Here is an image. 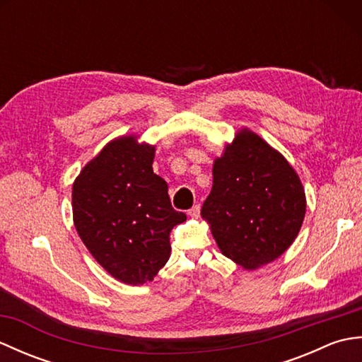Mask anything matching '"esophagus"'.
<instances>
[{"instance_id":"esophagus-1","label":"esophagus","mask_w":362,"mask_h":362,"mask_svg":"<svg viewBox=\"0 0 362 362\" xmlns=\"http://www.w3.org/2000/svg\"><path fill=\"white\" fill-rule=\"evenodd\" d=\"M188 214L191 218H194V219H197L199 218V214H201V205H194L193 209H191L189 211H188Z\"/></svg>"}]
</instances>
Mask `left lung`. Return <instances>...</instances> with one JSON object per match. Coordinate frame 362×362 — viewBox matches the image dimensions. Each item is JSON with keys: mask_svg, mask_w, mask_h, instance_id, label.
Masks as SVG:
<instances>
[{"mask_svg": "<svg viewBox=\"0 0 362 362\" xmlns=\"http://www.w3.org/2000/svg\"><path fill=\"white\" fill-rule=\"evenodd\" d=\"M306 196L298 174L247 127L213 161V187L201 214L222 255L245 271L272 263L302 228Z\"/></svg>", "mask_w": 362, "mask_h": 362, "instance_id": "1", "label": "left lung"}]
</instances>
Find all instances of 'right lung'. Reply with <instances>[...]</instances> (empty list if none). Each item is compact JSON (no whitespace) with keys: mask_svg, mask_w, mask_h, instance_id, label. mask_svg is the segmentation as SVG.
<instances>
[{"mask_svg":"<svg viewBox=\"0 0 362 362\" xmlns=\"http://www.w3.org/2000/svg\"><path fill=\"white\" fill-rule=\"evenodd\" d=\"M130 134L113 138L73 183V221L88 252L113 279L144 284L171 257L169 232L187 221L168 183L153 174L156 146Z\"/></svg>","mask_w":362,"mask_h":362,"instance_id":"obj_1","label":"right lung"}]
</instances>
